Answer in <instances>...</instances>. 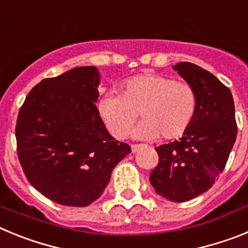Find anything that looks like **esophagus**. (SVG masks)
<instances>
[{"mask_svg": "<svg viewBox=\"0 0 248 248\" xmlns=\"http://www.w3.org/2000/svg\"><path fill=\"white\" fill-rule=\"evenodd\" d=\"M144 145H141V144H133V145H131V151H133V153H137L138 150H139V149H141L143 148Z\"/></svg>", "mask_w": 248, "mask_h": 248, "instance_id": "obj_1", "label": "esophagus"}]
</instances>
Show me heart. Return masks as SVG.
I'll list each match as a JSON object with an SVG mask.
<instances>
[{"label":"heart","mask_w":248,"mask_h":248,"mask_svg":"<svg viewBox=\"0 0 248 248\" xmlns=\"http://www.w3.org/2000/svg\"><path fill=\"white\" fill-rule=\"evenodd\" d=\"M198 107V93L190 83L157 73L131 77L120 84L119 95L104 94L97 102L99 117L117 139L130 134L139 114L144 122L137 138L177 139L189 130Z\"/></svg>","instance_id":"1"}]
</instances>
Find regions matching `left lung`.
Returning a JSON list of instances; mask_svg holds the SVG:
<instances>
[{
  "label": "left lung",
  "instance_id": "1",
  "mask_svg": "<svg viewBox=\"0 0 248 248\" xmlns=\"http://www.w3.org/2000/svg\"><path fill=\"white\" fill-rule=\"evenodd\" d=\"M196 89V117L184 137L155 148L159 163L150 174L157 195L174 202L198 198L217 181L237 135L232 94L210 72L180 62L172 67Z\"/></svg>",
  "mask_w": 248,
  "mask_h": 248
}]
</instances>
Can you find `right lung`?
Instances as JSON below:
<instances>
[{"label": "right lung", "instance_id": "add662e5", "mask_svg": "<svg viewBox=\"0 0 248 248\" xmlns=\"http://www.w3.org/2000/svg\"><path fill=\"white\" fill-rule=\"evenodd\" d=\"M99 74L79 67L31 89L16 123L17 155L30 184L64 206L100 198L111 171L130 153L114 139L97 110Z\"/></svg>", "mask_w": 248, "mask_h": 248}]
</instances>
